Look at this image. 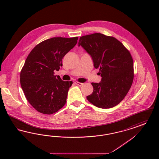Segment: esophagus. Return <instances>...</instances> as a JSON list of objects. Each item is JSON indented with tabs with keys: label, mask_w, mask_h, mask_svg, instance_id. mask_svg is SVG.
Masks as SVG:
<instances>
[{
	"label": "esophagus",
	"mask_w": 159,
	"mask_h": 159,
	"mask_svg": "<svg viewBox=\"0 0 159 159\" xmlns=\"http://www.w3.org/2000/svg\"><path fill=\"white\" fill-rule=\"evenodd\" d=\"M75 84H76V85H78L79 86H82L83 84V83H80V82H76Z\"/></svg>",
	"instance_id": "esophagus-1"
}]
</instances>
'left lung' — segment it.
<instances>
[{
    "label": "left lung",
    "mask_w": 159,
    "mask_h": 159,
    "mask_svg": "<svg viewBox=\"0 0 159 159\" xmlns=\"http://www.w3.org/2000/svg\"><path fill=\"white\" fill-rule=\"evenodd\" d=\"M81 46L99 70L101 80L92 83V93L86 97L93 105L110 108L119 104L128 93L134 80L132 56L120 41L101 33L80 37Z\"/></svg>",
    "instance_id": "left-lung-1"
}]
</instances>
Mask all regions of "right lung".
Returning a JSON list of instances; mask_svg holds the SVG:
<instances>
[{
    "mask_svg": "<svg viewBox=\"0 0 159 159\" xmlns=\"http://www.w3.org/2000/svg\"><path fill=\"white\" fill-rule=\"evenodd\" d=\"M77 37L53 38L36 46L28 55L20 73L25 97L38 111L57 112L66 103L73 82L61 80L54 71L62 66V60L77 42Z\"/></svg>",
    "mask_w": 159,
    "mask_h": 159,
    "instance_id": "add662e5",
    "label": "right lung"
}]
</instances>
